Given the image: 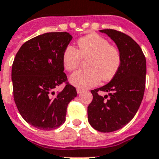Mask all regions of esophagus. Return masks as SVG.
Wrapping results in <instances>:
<instances>
[{
	"label": "esophagus",
	"mask_w": 159,
	"mask_h": 159,
	"mask_svg": "<svg viewBox=\"0 0 159 159\" xmlns=\"http://www.w3.org/2000/svg\"><path fill=\"white\" fill-rule=\"evenodd\" d=\"M77 92L78 94H81L82 92H84V90H83V89H81V88H77Z\"/></svg>",
	"instance_id": "obj_1"
}]
</instances>
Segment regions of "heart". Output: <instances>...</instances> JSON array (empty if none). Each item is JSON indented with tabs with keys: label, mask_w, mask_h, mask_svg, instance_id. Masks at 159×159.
I'll return each mask as SVG.
<instances>
[{
	"label": "heart",
	"mask_w": 159,
	"mask_h": 159,
	"mask_svg": "<svg viewBox=\"0 0 159 159\" xmlns=\"http://www.w3.org/2000/svg\"><path fill=\"white\" fill-rule=\"evenodd\" d=\"M82 58L88 60L86 67L71 75L69 81L78 88H89L112 79L119 70L122 57L118 48L111 46L107 39L98 34H89L77 41V50L67 46L62 54V63L66 71L78 68Z\"/></svg>",
	"instance_id": "b5f03b06"
}]
</instances>
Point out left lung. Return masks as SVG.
Here are the masks:
<instances>
[{"label":"left lung","mask_w":159,"mask_h":159,"mask_svg":"<svg viewBox=\"0 0 159 159\" xmlns=\"http://www.w3.org/2000/svg\"><path fill=\"white\" fill-rule=\"evenodd\" d=\"M100 31L116 43L122 62L110 82L91 91L93 98L88 107V117L94 129L111 133L128 124L139 110L145 90L146 58L139 45L128 35L112 29ZM100 90L109 94L102 97Z\"/></svg>","instance_id":"1"}]
</instances>
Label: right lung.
Wrapping results in <instances>:
<instances>
[{
    "label": "right lung",
    "instance_id": "obj_1",
    "mask_svg": "<svg viewBox=\"0 0 159 159\" xmlns=\"http://www.w3.org/2000/svg\"><path fill=\"white\" fill-rule=\"evenodd\" d=\"M72 39L68 32H48L31 38L20 47L11 69L13 96L21 117L41 130L59 128L66 108L77 97L64 71L62 54ZM63 82L64 90L55 88Z\"/></svg>",
    "mask_w": 159,
    "mask_h": 159
}]
</instances>
